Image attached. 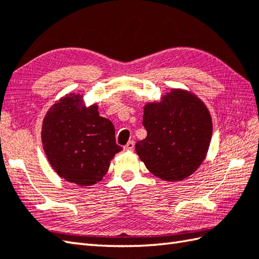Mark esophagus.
Wrapping results in <instances>:
<instances>
[{
	"instance_id": "1",
	"label": "esophagus",
	"mask_w": 259,
	"mask_h": 259,
	"mask_svg": "<svg viewBox=\"0 0 259 259\" xmlns=\"http://www.w3.org/2000/svg\"><path fill=\"white\" fill-rule=\"evenodd\" d=\"M123 148H124V150H134L135 142H134V141H129L128 144H126Z\"/></svg>"
}]
</instances>
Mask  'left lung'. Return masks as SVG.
<instances>
[{"mask_svg": "<svg viewBox=\"0 0 259 259\" xmlns=\"http://www.w3.org/2000/svg\"><path fill=\"white\" fill-rule=\"evenodd\" d=\"M142 124L147 137L137 142L136 151L156 177L184 180L205 160L212 121L205 103L194 93L171 89L160 102H148Z\"/></svg>", "mask_w": 259, "mask_h": 259, "instance_id": "8db88e82", "label": "left lung"}]
</instances>
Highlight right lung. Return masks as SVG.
<instances>
[{
    "label": "right lung",
    "mask_w": 259,
    "mask_h": 259,
    "mask_svg": "<svg viewBox=\"0 0 259 259\" xmlns=\"http://www.w3.org/2000/svg\"><path fill=\"white\" fill-rule=\"evenodd\" d=\"M41 138L54 171L79 186L102 180L110 161L122 150L115 144L111 121L99 115L97 104L85 107L78 93H69L50 108Z\"/></svg>",
    "instance_id": "1"
}]
</instances>
